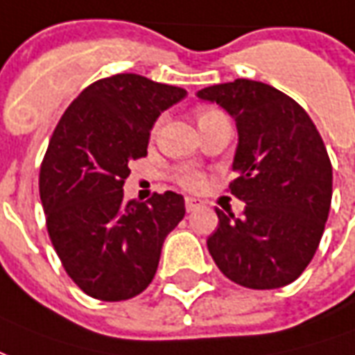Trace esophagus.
<instances>
[{
  "label": "esophagus",
  "instance_id": "1",
  "mask_svg": "<svg viewBox=\"0 0 355 355\" xmlns=\"http://www.w3.org/2000/svg\"><path fill=\"white\" fill-rule=\"evenodd\" d=\"M198 206H202L200 200H196V198H193V196H187V198H185V209H187V211H195Z\"/></svg>",
  "mask_w": 355,
  "mask_h": 355
}]
</instances>
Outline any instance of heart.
<instances>
[{
    "instance_id": "obj_1",
    "label": "heart",
    "mask_w": 355,
    "mask_h": 355,
    "mask_svg": "<svg viewBox=\"0 0 355 355\" xmlns=\"http://www.w3.org/2000/svg\"><path fill=\"white\" fill-rule=\"evenodd\" d=\"M214 111L216 110H204L202 113H200V117L208 115V113H214ZM174 178L181 187H185V189H198L200 185H202V175L198 174L196 170H189V168H183V170H180V172H175Z\"/></svg>"
}]
</instances>
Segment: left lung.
<instances>
[{
	"mask_svg": "<svg viewBox=\"0 0 355 355\" xmlns=\"http://www.w3.org/2000/svg\"><path fill=\"white\" fill-rule=\"evenodd\" d=\"M196 96L236 121L229 191L245 202L240 217L216 208L209 255L238 286H287L312 261L329 216L333 168L322 136L293 98L265 83L236 79Z\"/></svg>",
	"mask_w": 355,
	"mask_h": 355,
	"instance_id": "left-lung-1",
	"label": "left lung"
}]
</instances>
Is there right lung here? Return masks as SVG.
<instances>
[{
    "label": "right lung",
    "mask_w": 355,
    "mask_h": 355,
    "mask_svg": "<svg viewBox=\"0 0 355 355\" xmlns=\"http://www.w3.org/2000/svg\"><path fill=\"white\" fill-rule=\"evenodd\" d=\"M187 90L136 73L92 83L69 103L40 172L46 231L62 266L98 301H126L155 278L168 232L185 216L172 191L124 200L128 162L147 155L159 115Z\"/></svg>",
    "instance_id": "1"
}]
</instances>
